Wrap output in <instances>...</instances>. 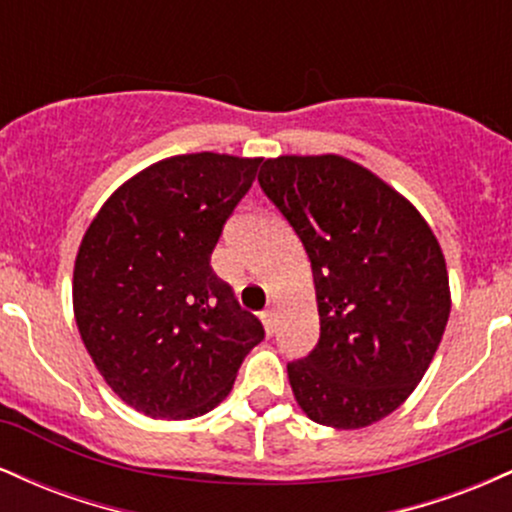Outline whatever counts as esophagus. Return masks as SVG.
Returning <instances> with one entry per match:
<instances>
[{
    "instance_id": "esophagus-1",
    "label": "esophagus",
    "mask_w": 512,
    "mask_h": 512,
    "mask_svg": "<svg viewBox=\"0 0 512 512\" xmlns=\"http://www.w3.org/2000/svg\"><path fill=\"white\" fill-rule=\"evenodd\" d=\"M262 322H264V330H267V334H274L276 330V315H274V308H267L262 313Z\"/></svg>"
}]
</instances>
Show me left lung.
I'll return each instance as SVG.
<instances>
[{
    "mask_svg": "<svg viewBox=\"0 0 512 512\" xmlns=\"http://www.w3.org/2000/svg\"><path fill=\"white\" fill-rule=\"evenodd\" d=\"M257 180L313 267L320 339L286 366L296 402L315 424L344 431L385 419L421 383L448 325L436 236L349 158H267Z\"/></svg>",
    "mask_w": 512,
    "mask_h": 512,
    "instance_id": "obj_1",
    "label": "left lung"
}]
</instances>
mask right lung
I'll list each match as a JSON object with an SVG mask.
<instances>
[{"instance_id": "right-lung-1", "label": "right lung", "mask_w": 512, "mask_h": 512, "mask_svg": "<svg viewBox=\"0 0 512 512\" xmlns=\"http://www.w3.org/2000/svg\"><path fill=\"white\" fill-rule=\"evenodd\" d=\"M262 158L185 154L117 187L74 262V315L105 383L151 419H195L231 392L264 339L211 269Z\"/></svg>"}]
</instances>
